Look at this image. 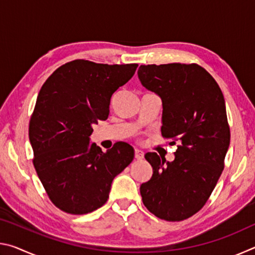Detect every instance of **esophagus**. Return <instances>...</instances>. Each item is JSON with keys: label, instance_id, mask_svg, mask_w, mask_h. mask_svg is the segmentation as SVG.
<instances>
[{"label": "esophagus", "instance_id": "34e87169", "mask_svg": "<svg viewBox=\"0 0 255 255\" xmlns=\"http://www.w3.org/2000/svg\"><path fill=\"white\" fill-rule=\"evenodd\" d=\"M135 158L136 159H141L144 158V153L139 149H135Z\"/></svg>", "mask_w": 255, "mask_h": 255}]
</instances>
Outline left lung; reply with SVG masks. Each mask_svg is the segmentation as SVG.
Wrapping results in <instances>:
<instances>
[{
  "label": "left lung",
  "mask_w": 255,
  "mask_h": 255,
  "mask_svg": "<svg viewBox=\"0 0 255 255\" xmlns=\"http://www.w3.org/2000/svg\"><path fill=\"white\" fill-rule=\"evenodd\" d=\"M138 77L163 102L162 136L176 145L173 162L146 153L153 167L140 196L150 213L167 222H181L208 201L225 166L231 141L222 90L198 64L140 65Z\"/></svg>",
  "instance_id": "left-lung-1"
}]
</instances>
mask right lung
I'll return each mask as SVG.
<instances>
[{
	"instance_id": "add662e5",
	"label": "right lung",
	"mask_w": 255,
	"mask_h": 255,
	"mask_svg": "<svg viewBox=\"0 0 255 255\" xmlns=\"http://www.w3.org/2000/svg\"><path fill=\"white\" fill-rule=\"evenodd\" d=\"M138 64L75 59L41 86L29 123L32 163L50 201L67 214L84 215L109 198L112 180L133 159L118 141L106 153L90 144L94 124L109 116L110 99L135 74Z\"/></svg>"
}]
</instances>
